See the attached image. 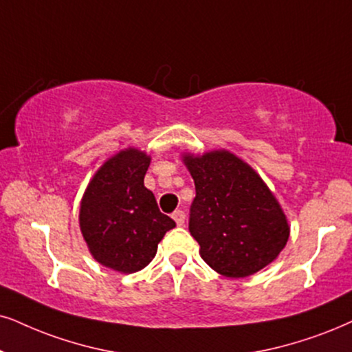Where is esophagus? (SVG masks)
Instances as JSON below:
<instances>
[{"label": "esophagus", "mask_w": 352, "mask_h": 352, "mask_svg": "<svg viewBox=\"0 0 352 352\" xmlns=\"http://www.w3.org/2000/svg\"><path fill=\"white\" fill-rule=\"evenodd\" d=\"M172 217H173V221L177 222V226L185 224V212L182 211V209H177V211L172 214Z\"/></svg>", "instance_id": "1"}]
</instances>
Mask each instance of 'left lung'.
Wrapping results in <instances>:
<instances>
[{"label": "left lung", "instance_id": "left-lung-1", "mask_svg": "<svg viewBox=\"0 0 352 352\" xmlns=\"http://www.w3.org/2000/svg\"><path fill=\"white\" fill-rule=\"evenodd\" d=\"M184 162L197 190L188 229L203 260L228 278H245L274 261L289 224L261 177L226 149L184 154Z\"/></svg>", "mask_w": 352, "mask_h": 352}]
</instances>
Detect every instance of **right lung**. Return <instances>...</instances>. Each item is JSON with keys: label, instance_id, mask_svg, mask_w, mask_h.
Masks as SVG:
<instances>
[{"label": "right lung", "instance_id": "obj_1", "mask_svg": "<svg viewBox=\"0 0 352 352\" xmlns=\"http://www.w3.org/2000/svg\"><path fill=\"white\" fill-rule=\"evenodd\" d=\"M151 157L128 148L107 159L89 182L79 209V228L96 261L118 273L148 266L167 230L175 228L144 186Z\"/></svg>", "mask_w": 352, "mask_h": 352}]
</instances>
